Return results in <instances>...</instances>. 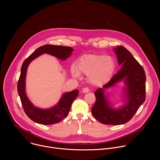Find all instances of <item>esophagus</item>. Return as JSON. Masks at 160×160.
I'll list each match as a JSON object with an SVG mask.
<instances>
[{
  "label": "esophagus",
  "instance_id": "obj_1",
  "mask_svg": "<svg viewBox=\"0 0 160 160\" xmlns=\"http://www.w3.org/2000/svg\"><path fill=\"white\" fill-rule=\"evenodd\" d=\"M81 92H82V93H87V92H89V88H87V87L83 88H82V90Z\"/></svg>",
  "mask_w": 160,
  "mask_h": 160
}]
</instances>
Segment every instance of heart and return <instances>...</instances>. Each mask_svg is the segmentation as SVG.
<instances>
[{"label":"heart","mask_w":160,"mask_h":160,"mask_svg":"<svg viewBox=\"0 0 160 160\" xmlns=\"http://www.w3.org/2000/svg\"><path fill=\"white\" fill-rule=\"evenodd\" d=\"M77 70L73 66V75L80 73L88 75V79L92 85L101 86L108 83L115 70V62L110 56L99 54H84L77 61Z\"/></svg>","instance_id":"heart-1"}]
</instances>
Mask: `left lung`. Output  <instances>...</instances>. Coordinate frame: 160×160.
Listing matches in <instances>:
<instances>
[{"label": "left lung", "instance_id": "1", "mask_svg": "<svg viewBox=\"0 0 160 160\" xmlns=\"http://www.w3.org/2000/svg\"><path fill=\"white\" fill-rule=\"evenodd\" d=\"M119 65L122 68L110 81L97 89L94 94L96 101L93 106L92 114L101 123L105 125H118L130 121L146 99V74L142 66L124 47L114 48ZM123 79L126 104L118 109L112 108L104 96L103 90Z\"/></svg>", "mask_w": 160, "mask_h": 160}]
</instances>
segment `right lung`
Segmentation results:
<instances>
[{
	"label": "right lung",
	"mask_w": 160,
	"mask_h": 160,
	"mask_svg": "<svg viewBox=\"0 0 160 160\" xmlns=\"http://www.w3.org/2000/svg\"><path fill=\"white\" fill-rule=\"evenodd\" d=\"M73 51V49L70 47L44 45L36 49L22 63L18 82V92L25 113L32 121L45 125L60 122L69 113L73 101L78 95V90H74L64 93L59 102L51 108L43 109L34 106L27 98L25 92V78L29 64L34 59L44 53L54 56L61 60H65L70 57Z\"/></svg>",
	"instance_id": "obj_1"
}]
</instances>
